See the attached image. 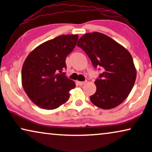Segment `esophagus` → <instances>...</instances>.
<instances>
[{
    "instance_id": "obj_1",
    "label": "esophagus",
    "mask_w": 152,
    "mask_h": 152,
    "mask_svg": "<svg viewBox=\"0 0 152 152\" xmlns=\"http://www.w3.org/2000/svg\"><path fill=\"white\" fill-rule=\"evenodd\" d=\"M77 83L80 86H82L83 85H85V84L86 83V81H78Z\"/></svg>"
}]
</instances>
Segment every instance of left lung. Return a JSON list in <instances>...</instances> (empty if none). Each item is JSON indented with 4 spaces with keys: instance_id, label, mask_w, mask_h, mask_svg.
<instances>
[{
    "instance_id": "1",
    "label": "left lung",
    "mask_w": 152,
    "mask_h": 152,
    "mask_svg": "<svg viewBox=\"0 0 152 152\" xmlns=\"http://www.w3.org/2000/svg\"><path fill=\"white\" fill-rule=\"evenodd\" d=\"M77 46L85 51L94 67L103 69L95 81L97 90L90 97V101L103 109L118 106L129 95L137 76L130 53L114 39L99 32L84 34Z\"/></svg>"
}]
</instances>
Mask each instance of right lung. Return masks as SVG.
<instances>
[{
	"label": "right lung",
	"mask_w": 152,
	"mask_h": 152,
	"mask_svg": "<svg viewBox=\"0 0 152 152\" xmlns=\"http://www.w3.org/2000/svg\"><path fill=\"white\" fill-rule=\"evenodd\" d=\"M78 36L62 35L44 42L33 50L22 69V83L25 93L38 107L51 110L69 98L75 82L62 72L66 56L72 52Z\"/></svg>",
	"instance_id": "right-lung-1"
}]
</instances>
